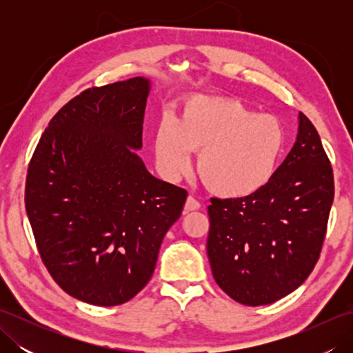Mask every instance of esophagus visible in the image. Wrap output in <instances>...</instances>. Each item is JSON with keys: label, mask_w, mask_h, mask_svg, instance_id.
I'll return each mask as SVG.
<instances>
[{"label": "esophagus", "mask_w": 353, "mask_h": 353, "mask_svg": "<svg viewBox=\"0 0 353 353\" xmlns=\"http://www.w3.org/2000/svg\"><path fill=\"white\" fill-rule=\"evenodd\" d=\"M197 209H200V201L196 197L190 196L188 199H186V201H185V212L197 211Z\"/></svg>", "instance_id": "obj_1"}]
</instances>
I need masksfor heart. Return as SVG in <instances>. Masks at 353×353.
Segmentation results:
<instances>
[{
    "instance_id": "heart-1",
    "label": "heart",
    "mask_w": 353,
    "mask_h": 353,
    "mask_svg": "<svg viewBox=\"0 0 353 353\" xmlns=\"http://www.w3.org/2000/svg\"><path fill=\"white\" fill-rule=\"evenodd\" d=\"M285 132L270 115L232 100L196 97L179 123L165 117L156 134V156L165 176L179 177L199 154V172L214 192L244 197L261 190L283 152Z\"/></svg>"
}]
</instances>
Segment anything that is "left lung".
I'll list each match as a JSON object with an SVG mask.
<instances>
[{"label": "left lung", "instance_id": "1", "mask_svg": "<svg viewBox=\"0 0 353 353\" xmlns=\"http://www.w3.org/2000/svg\"><path fill=\"white\" fill-rule=\"evenodd\" d=\"M332 201L331 162L301 112L296 144L261 190L211 199L206 250L219 287L247 306L301 287L320 258Z\"/></svg>", "mask_w": 353, "mask_h": 353}]
</instances>
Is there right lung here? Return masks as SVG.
I'll return each instance as SVG.
<instances>
[{
  "instance_id": "add662e5",
  "label": "right lung",
  "mask_w": 353,
  "mask_h": 353,
  "mask_svg": "<svg viewBox=\"0 0 353 353\" xmlns=\"http://www.w3.org/2000/svg\"><path fill=\"white\" fill-rule=\"evenodd\" d=\"M150 83L89 88L51 118L30 159L26 211L37 252L70 296L129 302L148 283L188 192L147 171L142 147Z\"/></svg>"
}]
</instances>
